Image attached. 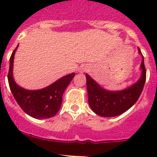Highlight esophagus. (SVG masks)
Segmentation results:
<instances>
[{"instance_id":"1","label":"esophagus","mask_w":157,"mask_h":157,"mask_svg":"<svg viewBox=\"0 0 157 157\" xmlns=\"http://www.w3.org/2000/svg\"><path fill=\"white\" fill-rule=\"evenodd\" d=\"M86 70H87V68H82L80 71H86Z\"/></svg>"}]
</instances>
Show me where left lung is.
I'll list each match as a JSON object with an SVG mask.
<instances>
[{
	"instance_id": "1",
	"label": "left lung",
	"mask_w": 157,
	"mask_h": 157,
	"mask_svg": "<svg viewBox=\"0 0 157 157\" xmlns=\"http://www.w3.org/2000/svg\"><path fill=\"white\" fill-rule=\"evenodd\" d=\"M139 53L142 54L139 48ZM142 76L136 83L121 91H109L102 88L88 74H86L90 107L96 114L103 117L119 116L136 103L146 81V68L143 58Z\"/></svg>"
}]
</instances>
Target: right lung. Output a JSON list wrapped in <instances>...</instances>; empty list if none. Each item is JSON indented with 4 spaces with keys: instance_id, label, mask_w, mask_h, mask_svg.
I'll list each match as a JSON object with an SVG mask.
<instances>
[{
    "instance_id": "add662e5",
    "label": "right lung",
    "mask_w": 157,
    "mask_h": 157,
    "mask_svg": "<svg viewBox=\"0 0 157 157\" xmlns=\"http://www.w3.org/2000/svg\"><path fill=\"white\" fill-rule=\"evenodd\" d=\"M18 46L10 59L8 81L11 92L21 108L30 117L36 119L53 117L60 109L64 90L75 76V73L68 74L41 90H28L22 88L15 83L13 77V58Z\"/></svg>"
}]
</instances>
